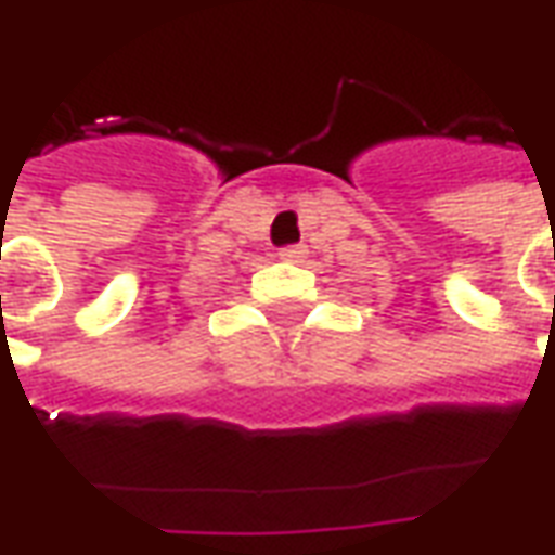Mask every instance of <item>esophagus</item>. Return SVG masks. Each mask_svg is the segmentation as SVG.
<instances>
[{
	"label": "esophagus",
	"mask_w": 555,
	"mask_h": 555,
	"mask_svg": "<svg viewBox=\"0 0 555 555\" xmlns=\"http://www.w3.org/2000/svg\"><path fill=\"white\" fill-rule=\"evenodd\" d=\"M279 258L288 261V264H300L302 258H306V246H282V249H279Z\"/></svg>",
	"instance_id": "1"
}]
</instances>
